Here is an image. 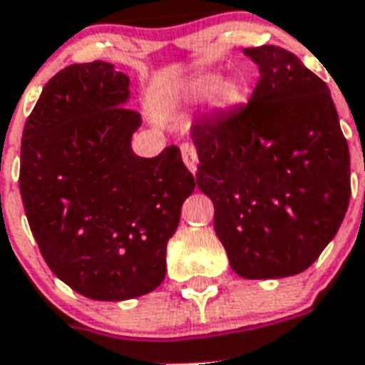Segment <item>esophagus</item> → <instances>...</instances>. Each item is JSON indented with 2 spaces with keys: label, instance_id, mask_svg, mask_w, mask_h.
<instances>
[{
  "label": "esophagus",
  "instance_id": "esophagus-1",
  "mask_svg": "<svg viewBox=\"0 0 365 365\" xmlns=\"http://www.w3.org/2000/svg\"><path fill=\"white\" fill-rule=\"evenodd\" d=\"M180 153H182V160H185L190 172H197V150H195V146L190 143L180 144Z\"/></svg>",
  "mask_w": 365,
  "mask_h": 365
}]
</instances>
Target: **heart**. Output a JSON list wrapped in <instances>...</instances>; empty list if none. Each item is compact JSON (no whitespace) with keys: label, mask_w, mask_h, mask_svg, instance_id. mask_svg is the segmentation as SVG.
<instances>
[{"label":"heart","mask_w":365,"mask_h":365,"mask_svg":"<svg viewBox=\"0 0 365 365\" xmlns=\"http://www.w3.org/2000/svg\"><path fill=\"white\" fill-rule=\"evenodd\" d=\"M215 104L219 108H235L237 104H241L245 98V83L240 80H230V82H222L219 74H199L195 78L190 80L186 83V87L182 89L186 96L190 98H202V96L210 95L212 91H215Z\"/></svg>","instance_id":"1"}]
</instances>
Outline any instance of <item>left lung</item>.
Instances as JSON below:
<instances>
[{"mask_svg":"<svg viewBox=\"0 0 365 365\" xmlns=\"http://www.w3.org/2000/svg\"><path fill=\"white\" fill-rule=\"evenodd\" d=\"M259 66L247 106L192 125L197 186L234 272L294 276L336 235L351 197L349 146L327 83L276 45L243 51Z\"/></svg>","mask_w":365,"mask_h":365,"instance_id":"left-lung-1","label":"left lung"}]
</instances>
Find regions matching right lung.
<instances>
[{"mask_svg":"<svg viewBox=\"0 0 365 365\" xmlns=\"http://www.w3.org/2000/svg\"><path fill=\"white\" fill-rule=\"evenodd\" d=\"M111 63H73L45 83L21 138L19 192L45 263L78 294L120 302L155 291L166 245L195 188L177 146L131 150L140 115Z\"/></svg>","mask_w":365,"mask_h":365,"instance_id":"1","label":"right lung"}]
</instances>
